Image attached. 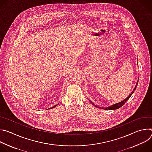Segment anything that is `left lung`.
<instances>
[{"label": "left lung", "instance_id": "left-lung-1", "mask_svg": "<svg viewBox=\"0 0 152 152\" xmlns=\"http://www.w3.org/2000/svg\"><path fill=\"white\" fill-rule=\"evenodd\" d=\"M137 85H138V83H137V85H136V86H135V88L134 89V90L132 91V92L129 94V96L126 98V99H125L124 100H123V101H121V102H119V103H116V104H113V105H112V106H109V107H102V109H105L106 110H117V109H118V108H120V107H121L127 101V100L131 97V96L132 95V94L134 93V91H135V90H136V88H137ZM91 103H92V102H91ZM93 105H94L96 107H100L99 106H97V105H95L93 103H92Z\"/></svg>", "mask_w": 152, "mask_h": 152}]
</instances>
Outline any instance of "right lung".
Segmentation results:
<instances>
[{
    "instance_id": "add662e5",
    "label": "right lung",
    "mask_w": 152,
    "mask_h": 152,
    "mask_svg": "<svg viewBox=\"0 0 152 152\" xmlns=\"http://www.w3.org/2000/svg\"><path fill=\"white\" fill-rule=\"evenodd\" d=\"M57 106V104H56V105H55V106H53V107H51V108H53V107H55V106Z\"/></svg>"
}]
</instances>
